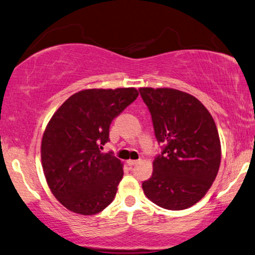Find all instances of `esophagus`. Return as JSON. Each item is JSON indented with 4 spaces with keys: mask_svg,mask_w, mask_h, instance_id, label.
I'll return each mask as SVG.
<instances>
[{
    "mask_svg": "<svg viewBox=\"0 0 255 255\" xmlns=\"http://www.w3.org/2000/svg\"><path fill=\"white\" fill-rule=\"evenodd\" d=\"M139 160H134V159H128V160H127V164L128 166H132V165H135L136 163H138Z\"/></svg>",
    "mask_w": 255,
    "mask_h": 255,
    "instance_id": "34e87169",
    "label": "esophagus"
}]
</instances>
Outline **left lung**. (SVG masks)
Returning <instances> with one entry per match:
<instances>
[{
    "instance_id": "left-lung-1",
    "label": "left lung",
    "mask_w": 255,
    "mask_h": 255,
    "mask_svg": "<svg viewBox=\"0 0 255 255\" xmlns=\"http://www.w3.org/2000/svg\"><path fill=\"white\" fill-rule=\"evenodd\" d=\"M156 139L163 143L152 162L144 195L163 209L179 211L204 197L217 177L221 144L217 125L197 98L168 88H140Z\"/></svg>"
}]
</instances>
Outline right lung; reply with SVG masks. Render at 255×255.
<instances>
[{
	"label": "right lung",
	"instance_id": "add662e5",
	"mask_svg": "<svg viewBox=\"0 0 255 255\" xmlns=\"http://www.w3.org/2000/svg\"><path fill=\"white\" fill-rule=\"evenodd\" d=\"M138 96L134 88L83 90L51 117L42 138V166L50 190L66 209L93 215L115 198L123 164L101 149L113 120Z\"/></svg>",
	"mask_w": 255,
	"mask_h": 255
}]
</instances>
